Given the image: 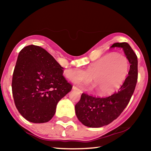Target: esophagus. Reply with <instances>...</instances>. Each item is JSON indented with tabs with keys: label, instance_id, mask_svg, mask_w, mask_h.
Instances as JSON below:
<instances>
[{
	"label": "esophagus",
	"instance_id": "1",
	"mask_svg": "<svg viewBox=\"0 0 151 151\" xmlns=\"http://www.w3.org/2000/svg\"><path fill=\"white\" fill-rule=\"evenodd\" d=\"M73 90H76V91H79L80 93H82V91L80 90V89H78V88H77V87H76L75 86H73Z\"/></svg>",
	"mask_w": 151,
	"mask_h": 151
}]
</instances>
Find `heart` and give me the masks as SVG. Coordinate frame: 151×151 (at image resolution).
Listing matches in <instances>:
<instances>
[{
    "instance_id": "1",
    "label": "heart",
    "mask_w": 151,
    "mask_h": 151,
    "mask_svg": "<svg viewBox=\"0 0 151 151\" xmlns=\"http://www.w3.org/2000/svg\"><path fill=\"white\" fill-rule=\"evenodd\" d=\"M129 70V62L125 55L111 53L91 63L86 70L76 67L67 70L65 74L72 81H90L92 77L93 85L83 86L90 89L96 88L97 93L104 96L114 93L122 86Z\"/></svg>"
}]
</instances>
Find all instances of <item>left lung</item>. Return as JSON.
Segmentation results:
<instances>
[{
  "mask_svg": "<svg viewBox=\"0 0 151 151\" xmlns=\"http://www.w3.org/2000/svg\"><path fill=\"white\" fill-rule=\"evenodd\" d=\"M121 48L128 59L129 70L117 92L109 97H96L82 93L75 105V113L82 124L90 128L108 125L120 116L129 102L137 81V57L127 42H116L111 48Z\"/></svg>",
  "mask_w": 151,
  "mask_h": 151,
  "instance_id": "1",
  "label": "left lung"
}]
</instances>
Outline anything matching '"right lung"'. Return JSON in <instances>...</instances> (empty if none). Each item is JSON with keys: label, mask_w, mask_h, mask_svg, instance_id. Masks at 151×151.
<instances>
[{"label": "right lung", "mask_w": 151, "mask_h": 151, "mask_svg": "<svg viewBox=\"0 0 151 151\" xmlns=\"http://www.w3.org/2000/svg\"><path fill=\"white\" fill-rule=\"evenodd\" d=\"M63 69L40 46L29 45L19 52L12 89L16 107L27 120L44 123L54 116L58 103L73 87Z\"/></svg>", "instance_id": "right-lung-1"}]
</instances>
